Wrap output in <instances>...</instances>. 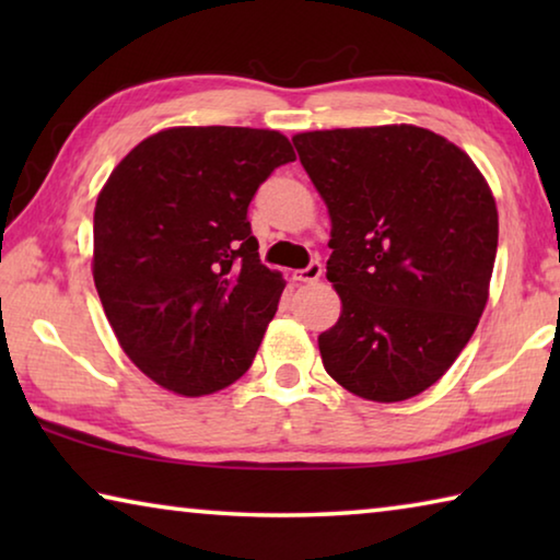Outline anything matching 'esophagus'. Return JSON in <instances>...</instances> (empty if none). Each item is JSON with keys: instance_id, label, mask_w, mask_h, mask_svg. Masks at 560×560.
Returning <instances> with one entry per match:
<instances>
[{"instance_id": "34e87169", "label": "esophagus", "mask_w": 560, "mask_h": 560, "mask_svg": "<svg viewBox=\"0 0 560 560\" xmlns=\"http://www.w3.org/2000/svg\"><path fill=\"white\" fill-rule=\"evenodd\" d=\"M320 273H324V267H320V261H311L306 269L293 271V279L303 281V283H314V281L320 279Z\"/></svg>"}]
</instances>
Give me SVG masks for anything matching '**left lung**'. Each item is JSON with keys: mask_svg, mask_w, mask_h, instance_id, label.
Masks as SVG:
<instances>
[{"mask_svg": "<svg viewBox=\"0 0 560 560\" xmlns=\"http://www.w3.org/2000/svg\"><path fill=\"white\" fill-rule=\"evenodd\" d=\"M324 197L343 301L318 336L326 373L358 397L400 402L450 371L489 299L499 214L467 153L417 126L293 136Z\"/></svg>", "mask_w": 560, "mask_h": 560, "instance_id": "8db88e82", "label": "left lung"}]
</instances>
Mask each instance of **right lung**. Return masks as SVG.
Segmentation results:
<instances>
[{
	"mask_svg": "<svg viewBox=\"0 0 560 560\" xmlns=\"http://www.w3.org/2000/svg\"><path fill=\"white\" fill-rule=\"evenodd\" d=\"M293 148L277 130L170 128L113 170L93 212V281L120 348L185 397L249 371L287 281L246 220Z\"/></svg>",
	"mask_w": 560,
	"mask_h": 560,
	"instance_id": "1",
	"label": "right lung"
}]
</instances>
